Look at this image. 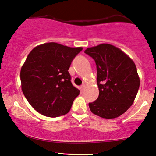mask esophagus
<instances>
[{
	"mask_svg": "<svg viewBox=\"0 0 156 156\" xmlns=\"http://www.w3.org/2000/svg\"><path fill=\"white\" fill-rule=\"evenodd\" d=\"M85 87H86L85 84H82V85L81 86V90H82V91H84V89H85Z\"/></svg>",
	"mask_w": 156,
	"mask_h": 156,
	"instance_id": "34e87169",
	"label": "esophagus"
}]
</instances>
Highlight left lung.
I'll list each match as a JSON object with an SVG mask.
<instances>
[{"label":"left lung","instance_id":"obj_1","mask_svg":"<svg viewBox=\"0 0 156 156\" xmlns=\"http://www.w3.org/2000/svg\"><path fill=\"white\" fill-rule=\"evenodd\" d=\"M95 60L99 96L89 103L94 114L114 119L134 103L140 87V77L134 61L122 50L103 43L84 51Z\"/></svg>","mask_w":156,"mask_h":156}]
</instances>
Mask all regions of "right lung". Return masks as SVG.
Returning a JSON list of instances; mask_svg holds the SVG:
<instances>
[{"instance_id":"obj_1","label":"right lung","mask_w":156,"mask_h":156,"mask_svg":"<svg viewBox=\"0 0 156 156\" xmlns=\"http://www.w3.org/2000/svg\"><path fill=\"white\" fill-rule=\"evenodd\" d=\"M82 47L70 48L56 43L36 46L21 69L23 93L40 114L58 117L70 111L80 90L72 85L68 72Z\"/></svg>"}]
</instances>
